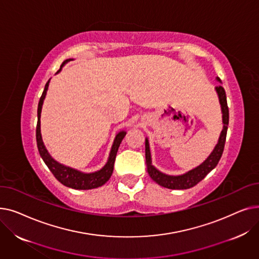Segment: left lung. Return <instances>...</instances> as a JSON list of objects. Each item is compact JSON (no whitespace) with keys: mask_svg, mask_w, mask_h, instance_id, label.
Segmentation results:
<instances>
[{"mask_svg":"<svg viewBox=\"0 0 259 259\" xmlns=\"http://www.w3.org/2000/svg\"><path fill=\"white\" fill-rule=\"evenodd\" d=\"M216 79L221 81L219 77H216ZM217 94H219V99L222 107V112H223V122H224V127L221 133V137L219 140V143L215 146L214 150L212 153L208 156V158L197 166L196 168L188 171L185 174L182 175H168L158 171L153 165H152V160H151V153H150V148H149V142L148 139H146L145 143V148H146V164H147V171L150 175V178L160 185L161 187H165L168 189H178V190H183V189H189L192 188L195 185H197L201 180L206 178V175L212 171L223 155L224 152V148H225V143H226V138H227V130H228V125H229V108L227 104V97H226V91L223 88L222 85L216 86L215 88Z\"/></svg>","mask_w":259,"mask_h":259,"instance_id":"obj_1","label":"left lung"}]
</instances>
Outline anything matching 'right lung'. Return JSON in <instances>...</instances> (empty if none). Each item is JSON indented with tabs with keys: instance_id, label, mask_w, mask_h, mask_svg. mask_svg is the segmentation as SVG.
<instances>
[{
	"instance_id": "1",
	"label": "right lung",
	"mask_w": 259,
	"mask_h": 259,
	"mask_svg": "<svg viewBox=\"0 0 259 259\" xmlns=\"http://www.w3.org/2000/svg\"><path fill=\"white\" fill-rule=\"evenodd\" d=\"M71 61V59L64 61L62 64L60 70L62 69V67L67 63ZM58 71V72H59ZM49 81H47L44 91L42 93V97L39 99L38 106H37V125H36V145L40 157L43 158L44 162L46 166L49 168V170L52 172V174L61 184H63L66 187H69L72 189L76 190H90L94 188H99L106 184L109 179L111 178L112 172H113V166H114V161H115V156L118 150V147L122 141V139L125 138L126 131H120L116 134V137L114 139L112 148L110 154H109V158L106 162V165L99 171H95L92 173H84L80 172L78 170H75L73 168L67 167L65 165L60 164L57 160H54L51 155L48 153L46 147L44 146L43 140H42V135H40V112H42V106L44 99L46 97V93L48 90L49 86Z\"/></svg>"
}]
</instances>
